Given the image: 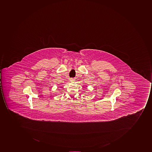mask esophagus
Instances as JSON below:
<instances>
[{
  "mask_svg": "<svg viewBox=\"0 0 152 152\" xmlns=\"http://www.w3.org/2000/svg\"><path fill=\"white\" fill-rule=\"evenodd\" d=\"M70 80L71 81H72L74 80H73L72 78H71Z\"/></svg>",
  "mask_w": 152,
  "mask_h": 152,
  "instance_id": "1",
  "label": "esophagus"
}]
</instances>
